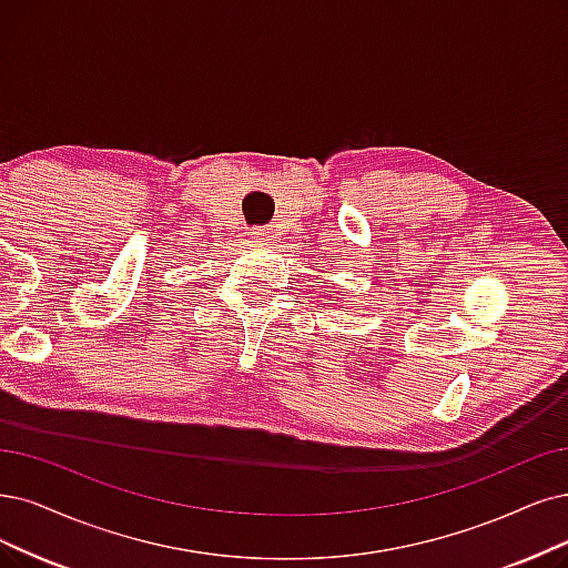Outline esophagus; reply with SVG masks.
Here are the masks:
<instances>
[{
    "label": "esophagus",
    "mask_w": 568,
    "mask_h": 568,
    "mask_svg": "<svg viewBox=\"0 0 568 568\" xmlns=\"http://www.w3.org/2000/svg\"><path fill=\"white\" fill-rule=\"evenodd\" d=\"M252 239H257V241H271V229H255V231H252Z\"/></svg>",
    "instance_id": "esophagus-1"
}]
</instances>
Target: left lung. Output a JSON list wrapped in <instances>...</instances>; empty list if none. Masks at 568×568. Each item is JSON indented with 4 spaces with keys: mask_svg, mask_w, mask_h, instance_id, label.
I'll return each mask as SVG.
<instances>
[{
    "mask_svg": "<svg viewBox=\"0 0 568 568\" xmlns=\"http://www.w3.org/2000/svg\"><path fill=\"white\" fill-rule=\"evenodd\" d=\"M342 300H344V297H342Z\"/></svg>",
    "mask_w": 568,
    "mask_h": 568,
    "instance_id": "left-lung-1",
    "label": "left lung"
}]
</instances>
